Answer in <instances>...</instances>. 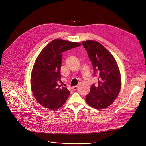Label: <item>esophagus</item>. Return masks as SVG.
Wrapping results in <instances>:
<instances>
[{
    "label": "esophagus",
    "mask_w": 146,
    "mask_h": 146,
    "mask_svg": "<svg viewBox=\"0 0 146 146\" xmlns=\"http://www.w3.org/2000/svg\"><path fill=\"white\" fill-rule=\"evenodd\" d=\"M77 87H78V86H77V85H75V86H73L72 88H73V89L74 90H76L77 89Z\"/></svg>",
    "instance_id": "1"
}]
</instances>
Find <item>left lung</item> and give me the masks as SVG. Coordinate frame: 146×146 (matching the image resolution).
<instances>
[{
  "instance_id": "1",
  "label": "left lung",
  "mask_w": 146,
  "mask_h": 146,
  "mask_svg": "<svg viewBox=\"0 0 146 146\" xmlns=\"http://www.w3.org/2000/svg\"><path fill=\"white\" fill-rule=\"evenodd\" d=\"M92 62L94 74L99 75L98 84H92L86 102L90 107L103 110L111 105L121 88V76L116 61L101 43L94 40L82 42Z\"/></svg>"
}]
</instances>
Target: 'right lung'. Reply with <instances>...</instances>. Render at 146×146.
Instances as JSON below:
<instances>
[{
  "label": "right lung",
  "instance_id": "obj_1",
  "mask_svg": "<svg viewBox=\"0 0 146 146\" xmlns=\"http://www.w3.org/2000/svg\"><path fill=\"white\" fill-rule=\"evenodd\" d=\"M81 44L54 39L43 48L37 57L32 70L31 86L34 98L44 107L56 110L66 102L70 92L58 84L61 81L62 53Z\"/></svg>",
  "mask_w": 146,
  "mask_h": 146
}]
</instances>
